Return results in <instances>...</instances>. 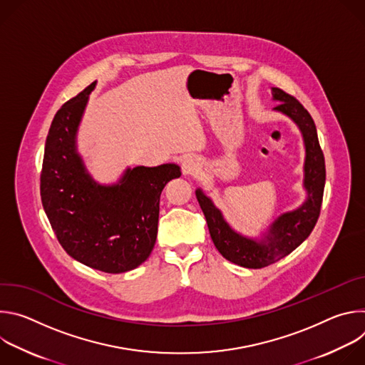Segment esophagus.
<instances>
[{
	"label": "esophagus",
	"instance_id": "1",
	"mask_svg": "<svg viewBox=\"0 0 365 365\" xmlns=\"http://www.w3.org/2000/svg\"><path fill=\"white\" fill-rule=\"evenodd\" d=\"M182 170L185 175H197L200 172V166L193 158H186L182 163Z\"/></svg>",
	"mask_w": 365,
	"mask_h": 365
}]
</instances>
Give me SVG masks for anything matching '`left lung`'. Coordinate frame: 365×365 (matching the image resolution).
Segmentation results:
<instances>
[{"instance_id":"8db88e82","label":"left lung","mask_w":365,"mask_h":365,"mask_svg":"<svg viewBox=\"0 0 365 365\" xmlns=\"http://www.w3.org/2000/svg\"><path fill=\"white\" fill-rule=\"evenodd\" d=\"M273 98L280 103L274 107L290 117L300 128L306 147L304 187L306 202L296 211L279 217L262 241L245 238L230 228L221 211L200 189L196 190L197 202L206 218L211 238L217 250L228 262L247 269H263L289 255L296 250L315 228L322 206L325 187V158L319 145L317 125L307 110L290 93L280 88H273Z\"/></svg>"}]
</instances>
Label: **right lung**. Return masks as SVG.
<instances>
[{"instance_id":"1","label":"right lung","mask_w":365,"mask_h":365,"mask_svg":"<svg viewBox=\"0 0 365 365\" xmlns=\"http://www.w3.org/2000/svg\"><path fill=\"white\" fill-rule=\"evenodd\" d=\"M95 82L56 113L40 173L44 212L59 244L79 263L124 273L148 258L158 238L160 193L180 176L176 165L127 169L118 185L101 186L85 172L76 130Z\"/></svg>"}]
</instances>
